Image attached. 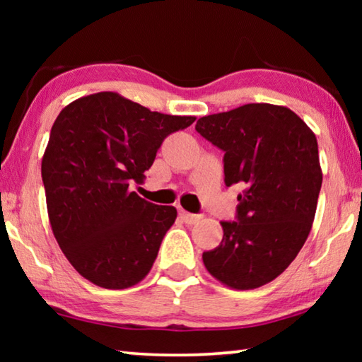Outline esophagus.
<instances>
[{
	"label": "esophagus",
	"instance_id": "obj_1",
	"mask_svg": "<svg viewBox=\"0 0 362 362\" xmlns=\"http://www.w3.org/2000/svg\"><path fill=\"white\" fill-rule=\"evenodd\" d=\"M180 217H182L183 222L188 223V225H193V223L199 222V220L203 218L201 216H198V214H189L187 211H180Z\"/></svg>",
	"mask_w": 362,
	"mask_h": 362
}]
</instances>
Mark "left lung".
I'll return each instance as SVG.
<instances>
[{
  "label": "left lung",
  "instance_id": "1",
  "mask_svg": "<svg viewBox=\"0 0 362 362\" xmlns=\"http://www.w3.org/2000/svg\"><path fill=\"white\" fill-rule=\"evenodd\" d=\"M196 131L225 151L226 187L241 185L238 220L220 222L204 267L226 287L272 283L296 259L313 225L322 170L315 132L291 108L247 103L203 116Z\"/></svg>",
  "mask_w": 362,
  "mask_h": 362
}]
</instances>
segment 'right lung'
<instances>
[{
	"label": "right lung",
	"instance_id": "add662e5",
	"mask_svg": "<svg viewBox=\"0 0 362 362\" xmlns=\"http://www.w3.org/2000/svg\"><path fill=\"white\" fill-rule=\"evenodd\" d=\"M194 116H173L118 93L84 95L54 121L41 175L54 236L73 268L103 289H127L150 273L174 206L148 203L142 183L169 134Z\"/></svg>",
	"mask_w": 362,
	"mask_h": 362
}]
</instances>
